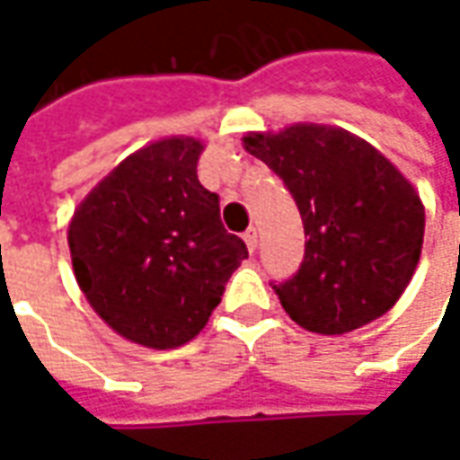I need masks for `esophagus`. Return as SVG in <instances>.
Segmentation results:
<instances>
[{
	"label": "esophagus",
	"mask_w": 460,
	"mask_h": 460,
	"mask_svg": "<svg viewBox=\"0 0 460 460\" xmlns=\"http://www.w3.org/2000/svg\"><path fill=\"white\" fill-rule=\"evenodd\" d=\"M244 242L246 246H249V252L254 254V252H257V244H260V234H257V229H246Z\"/></svg>",
	"instance_id": "obj_1"
}]
</instances>
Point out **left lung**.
Here are the masks:
<instances>
[{
    "label": "left lung",
    "instance_id": "1",
    "mask_svg": "<svg viewBox=\"0 0 460 460\" xmlns=\"http://www.w3.org/2000/svg\"><path fill=\"white\" fill-rule=\"evenodd\" d=\"M244 150L282 178L308 236L300 270L272 285L285 313L321 336L385 315L422 252L425 206L412 182L367 139L328 124L249 132Z\"/></svg>",
    "mask_w": 460,
    "mask_h": 460
}]
</instances>
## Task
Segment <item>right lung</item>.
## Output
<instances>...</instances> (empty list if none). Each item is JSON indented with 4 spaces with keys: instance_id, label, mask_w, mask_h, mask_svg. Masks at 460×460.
Masks as SVG:
<instances>
[{
    "instance_id": "obj_1",
    "label": "right lung",
    "mask_w": 460,
    "mask_h": 460,
    "mask_svg": "<svg viewBox=\"0 0 460 460\" xmlns=\"http://www.w3.org/2000/svg\"><path fill=\"white\" fill-rule=\"evenodd\" d=\"M203 142L165 137L121 160L68 224L73 272L103 323L167 351L196 339L249 257L199 181Z\"/></svg>"
}]
</instances>
